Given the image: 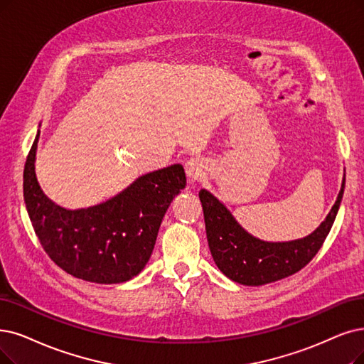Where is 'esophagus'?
I'll return each mask as SVG.
<instances>
[{"instance_id": "obj_1", "label": "esophagus", "mask_w": 364, "mask_h": 364, "mask_svg": "<svg viewBox=\"0 0 364 364\" xmlns=\"http://www.w3.org/2000/svg\"><path fill=\"white\" fill-rule=\"evenodd\" d=\"M185 173H186V176H188V181H190L191 183L193 182H198L200 179L205 178L206 166H205V163L201 161L200 158H190L185 163Z\"/></svg>"}]
</instances>
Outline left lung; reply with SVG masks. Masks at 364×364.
<instances>
[{
    "label": "left lung",
    "instance_id": "8db88e82",
    "mask_svg": "<svg viewBox=\"0 0 364 364\" xmlns=\"http://www.w3.org/2000/svg\"><path fill=\"white\" fill-rule=\"evenodd\" d=\"M345 190V174L336 203L309 236L291 242H264L250 235L231 212L206 190L198 193L205 215L209 250L227 278L242 285H264L291 276L306 266L321 248L338 215Z\"/></svg>",
    "mask_w": 364,
    "mask_h": 364
}]
</instances>
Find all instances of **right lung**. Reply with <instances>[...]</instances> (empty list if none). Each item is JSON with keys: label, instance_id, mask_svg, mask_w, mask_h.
<instances>
[{"label": "right lung", "instance_id": "right-lung-1", "mask_svg": "<svg viewBox=\"0 0 364 364\" xmlns=\"http://www.w3.org/2000/svg\"><path fill=\"white\" fill-rule=\"evenodd\" d=\"M40 132L26 156L23 198L43 250L75 278L119 284L137 276L151 258L159 225L174 196L185 188L181 164L143 174L113 198L70 210L49 200L36 178Z\"/></svg>", "mask_w": 364, "mask_h": 364}]
</instances>
